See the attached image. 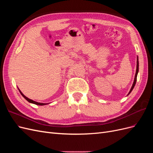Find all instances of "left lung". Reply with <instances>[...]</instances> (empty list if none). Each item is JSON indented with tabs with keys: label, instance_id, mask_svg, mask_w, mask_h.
Returning a JSON list of instances; mask_svg holds the SVG:
<instances>
[{
	"label": "left lung",
	"instance_id": "1",
	"mask_svg": "<svg viewBox=\"0 0 153 153\" xmlns=\"http://www.w3.org/2000/svg\"><path fill=\"white\" fill-rule=\"evenodd\" d=\"M138 59L137 57V70H136V73H135V79H134V82H133V85L131 88L130 89V91H129V94H130V92L132 91L133 89L134 88V87H135V84H136V82H137V74H138Z\"/></svg>",
	"mask_w": 153,
	"mask_h": 153
}]
</instances>
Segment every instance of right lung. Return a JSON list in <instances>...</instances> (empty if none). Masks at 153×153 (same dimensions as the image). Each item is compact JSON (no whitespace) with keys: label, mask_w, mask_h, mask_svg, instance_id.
<instances>
[{"label":"right lung","mask_w":153,"mask_h":153,"mask_svg":"<svg viewBox=\"0 0 153 153\" xmlns=\"http://www.w3.org/2000/svg\"><path fill=\"white\" fill-rule=\"evenodd\" d=\"M19 91H20V92L21 93V94L22 95V96L24 97V98L27 100V101H28L29 102H30V103H34V104H36V105H47V103H38V102H36V101H33V100H30V99H29L28 98H27L26 96H25L24 94H23L22 93V92L19 90Z\"/></svg>","instance_id":"add662e5"}]
</instances>
